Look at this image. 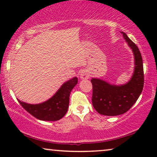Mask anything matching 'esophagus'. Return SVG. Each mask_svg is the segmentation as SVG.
<instances>
[{"label": "esophagus", "mask_w": 157, "mask_h": 157, "mask_svg": "<svg viewBox=\"0 0 157 157\" xmlns=\"http://www.w3.org/2000/svg\"><path fill=\"white\" fill-rule=\"evenodd\" d=\"M81 78H83V79H85V78H89V75H88L87 74H86V73L84 72H82L81 74Z\"/></svg>", "instance_id": "obj_1"}]
</instances>
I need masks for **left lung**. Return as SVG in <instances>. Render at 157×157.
Wrapping results in <instances>:
<instances>
[{
    "label": "left lung",
    "mask_w": 157,
    "mask_h": 157,
    "mask_svg": "<svg viewBox=\"0 0 157 157\" xmlns=\"http://www.w3.org/2000/svg\"><path fill=\"white\" fill-rule=\"evenodd\" d=\"M134 55L135 69L129 82L123 86L111 85L101 79L92 78V104L96 111L104 116H117L131 109L141 94L144 83L143 61L138 47L123 33Z\"/></svg>",
    "instance_id": "1"
}]
</instances>
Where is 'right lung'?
<instances>
[{
    "label": "right lung",
    "mask_w": 157,
    "mask_h": 157,
    "mask_svg": "<svg viewBox=\"0 0 157 157\" xmlns=\"http://www.w3.org/2000/svg\"><path fill=\"white\" fill-rule=\"evenodd\" d=\"M77 83L76 77L68 81L52 98L42 104H29L18 101L25 111L36 119L42 121H58L67 112L71 91Z\"/></svg>",
    "instance_id": "obj_1"
}]
</instances>
